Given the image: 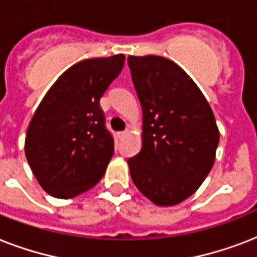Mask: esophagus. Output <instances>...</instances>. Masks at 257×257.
Masks as SVG:
<instances>
[{"mask_svg":"<svg viewBox=\"0 0 257 257\" xmlns=\"http://www.w3.org/2000/svg\"><path fill=\"white\" fill-rule=\"evenodd\" d=\"M126 133H128V131H122V132H118L117 135H118V139H124L125 136H126Z\"/></svg>","mask_w":257,"mask_h":257,"instance_id":"34e87169","label":"esophagus"}]
</instances>
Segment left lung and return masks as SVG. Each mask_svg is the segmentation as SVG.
Instances as JSON below:
<instances>
[{"label":"left lung","mask_w":257,"mask_h":257,"mask_svg":"<svg viewBox=\"0 0 257 257\" xmlns=\"http://www.w3.org/2000/svg\"><path fill=\"white\" fill-rule=\"evenodd\" d=\"M143 108V147L128 160L137 189L156 205L193 195L211 172L220 133L205 97L177 64L128 57Z\"/></svg>","instance_id":"left-lung-1"}]
</instances>
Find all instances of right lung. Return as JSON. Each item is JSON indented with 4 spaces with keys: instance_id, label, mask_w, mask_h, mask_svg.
Returning <instances> with one entry per match:
<instances>
[{
    "instance_id": "1",
    "label": "right lung",
    "mask_w": 257,
    "mask_h": 257,
    "mask_svg": "<svg viewBox=\"0 0 257 257\" xmlns=\"http://www.w3.org/2000/svg\"><path fill=\"white\" fill-rule=\"evenodd\" d=\"M125 56L84 60L62 73L34 112L25 155L49 195L72 199L93 188L114 153L100 98L124 68Z\"/></svg>"
}]
</instances>
